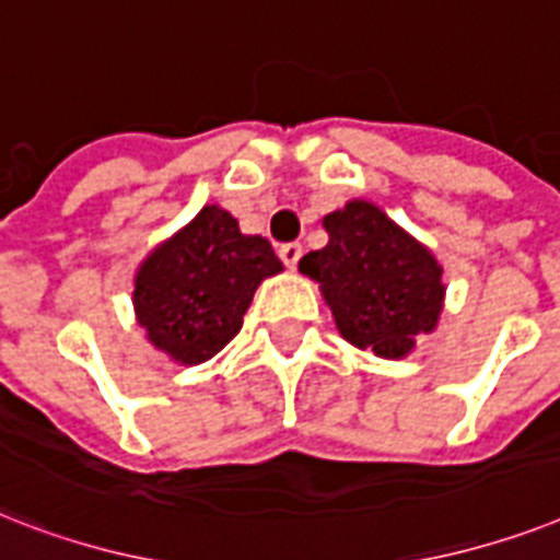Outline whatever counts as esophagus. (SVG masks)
Wrapping results in <instances>:
<instances>
[{"mask_svg": "<svg viewBox=\"0 0 560 560\" xmlns=\"http://www.w3.org/2000/svg\"><path fill=\"white\" fill-rule=\"evenodd\" d=\"M279 258L288 267H295L299 265V258H302V244H299V241H288V244H281Z\"/></svg>", "mask_w": 560, "mask_h": 560, "instance_id": "obj_1", "label": "esophagus"}]
</instances>
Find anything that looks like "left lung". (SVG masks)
<instances>
[{"instance_id": "obj_1", "label": "left lung", "mask_w": 560, "mask_h": 560, "mask_svg": "<svg viewBox=\"0 0 560 560\" xmlns=\"http://www.w3.org/2000/svg\"><path fill=\"white\" fill-rule=\"evenodd\" d=\"M325 230L327 247L307 253L299 270L319 281L348 342L376 357H406L417 336L438 327L443 267L368 201L330 212Z\"/></svg>"}]
</instances>
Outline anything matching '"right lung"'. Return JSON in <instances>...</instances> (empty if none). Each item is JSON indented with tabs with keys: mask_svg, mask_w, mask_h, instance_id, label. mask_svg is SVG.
<instances>
[{
	"mask_svg": "<svg viewBox=\"0 0 560 560\" xmlns=\"http://www.w3.org/2000/svg\"><path fill=\"white\" fill-rule=\"evenodd\" d=\"M279 270L270 241L241 233L226 209L203 207L138 270V322L154 348L198 365L238 334L261 279Z\"/></svg>",
	"mask_w": 560,
	"mask_h": 560,
	"instance_id": "obj_1",
	"label": "right lung"
}]
</instances>
